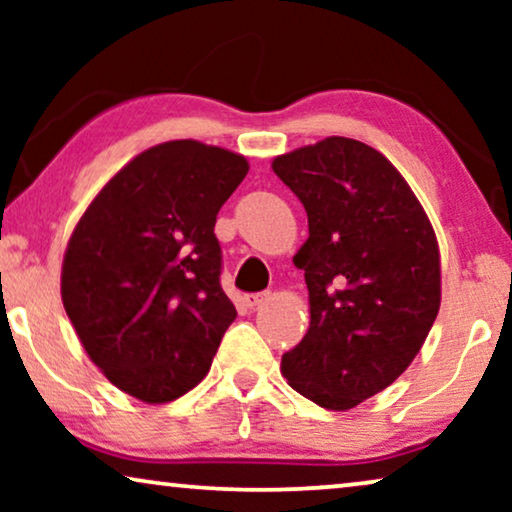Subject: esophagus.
Listing matches in <instances>:
<instances>
[{"mask_svg":"<svg viewBox=\"0 0 512 512\" xmlns=\"http://www.w3.org/2000/svg\"><path fill=\"white\" fill-rule=\"evenodd\" d=\"M270 298V293H247V296L242 298V303L247 305V307H251V310H254V307H258L261 303H265V300Z\"/></svg>","mask_w":512,"mask_h":512,"instance_id":"34e87169","label":"esophagus"}]
</instances>
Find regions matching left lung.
Wrapping results in <instances>:
<instances>
[{"instance_id": "1", "label": "left lung", "mask_w": 512, "mask_h": 512, "mask_svg": "<svg viewBox=\"0 0 512 512\" xmlns=\"http://www.w3.org/2000/svg\"><path fill=\"white\" fill-rule=\"evenodd\" d=\"M303 202L310 237L293 256L310 328L282 375L326 410H349L410 366L440 307V254L422 205L373 146L328 137L272 160Z\"/></svg>"}]
</instances>
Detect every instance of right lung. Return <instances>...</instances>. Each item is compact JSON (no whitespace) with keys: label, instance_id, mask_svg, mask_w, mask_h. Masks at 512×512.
Segmentation results:
<instances>
[{"label":"right lung","instance_id":"obj_1","mask_svg":"<svg viewBox=\"0 0 512 512\" xmlns=\"http://www.w3.org/2000/svg\"><path fill=\"white\" fill-rule=\"evenodd\" d=\"M249 163L193 139L130 160L90 202L62 261V305L90 361L146 403L191 391L237 312L216 214Z\"/></svg>","mask_w":512,"mask_h":512}]
</instances>
